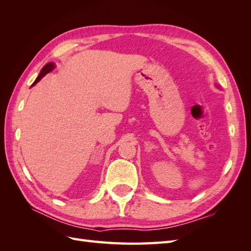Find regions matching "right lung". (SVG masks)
<instances>
[{"mask_svg": "<svg viewBox=\"0 0 251 251\" xmlns=\"http://www.w3.org/2000/svg\"><path fill=\"white\" fill-rule=\"evenodd\" d=\"M55 66H54V64H53V63H49V64H47V65H45L44 66V68H43V69H42V71L40 72V74H39V76H37L36 77V79H35V81L32 83V86H34L35 85V83H37V82H39L44 76H45V75H46L47 73H49L50 71H52L53 70V68H54Z\"/></svg>", "mask_w": 251, "mask_h": 251, "instance_id": "1", "label": "right lung"}]
</instances>
